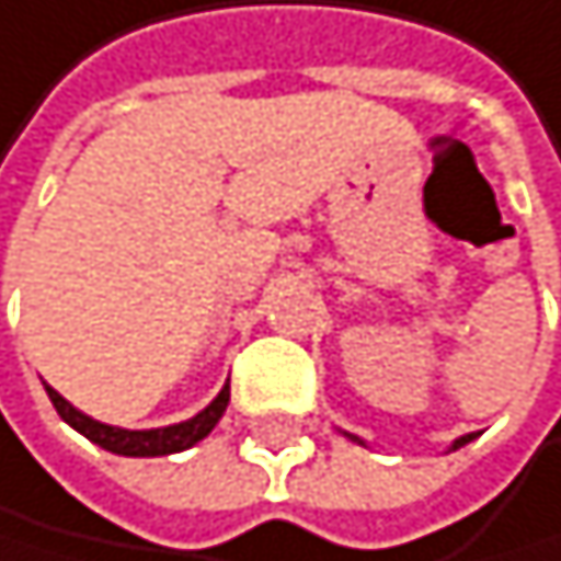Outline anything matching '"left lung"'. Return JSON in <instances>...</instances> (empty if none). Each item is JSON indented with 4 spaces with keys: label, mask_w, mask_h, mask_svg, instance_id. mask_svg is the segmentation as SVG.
<instances>
[{
    "label": "left lung",
    "mask_w": 561,
    "mask_h": 561,
    "mask_svg": "<svg viewBox=\"0 0 561 561\" xmlns=\"http://www.w3.org/2000/svg\"><path fill=\"white\" fill-rule=\"evenodd\" d=\"M466 442H469V435H466V438H459V442H456V449H459V445H466Z\"/></svg>",
    "instance_id": "obj_1"
}]
</instances>
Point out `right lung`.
<instances>
[{"mask_svg": "<svg viewBox=\"0 0 561 561\" xmlns=\"http://www.w3.org/2000/svg\"><path fill=\"white\" fill-rule=\"evenodd\" d=\"M47 398L54 401L57 414L68 422L71 428H78L84 438H92L102 449L116 453V456H171V453H181V449H191L195 442H202L215 425H219V417L229 404V387H222V393L215 398L202 414H195L191 422H181V425H171V428H150V432H126V428H112V425H102L95 417L81 414L78 408H71L68 401L60 398L57 390L47 387Z\"/></svg>", "mask_w": 561, "mask_h": 561, "instance_id": "add662e5", "label": "right lung"}]
</instances>
